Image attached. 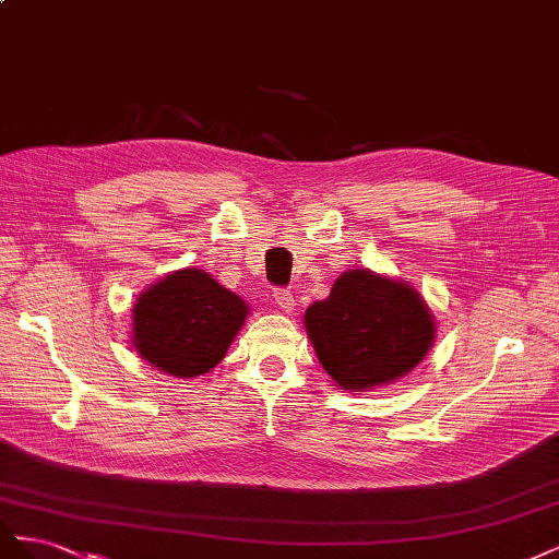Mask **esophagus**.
<instances>
[{
    "label": "esophagus",
    "mask_w": 559,
    "mask_h": 559,
    "mask_svg": "<svg viewBox=\"0 0 559 559\" xmlns=\"http://www.w3.org/2000/svg\"><path fill=\"white\" fill-rule=\"evenodd\" d=\"M273 298H275V302H277V308H280V310H284V312H294V308H296V298H294V294H292V292L277 289V292L273 294Z\"/></svg>",
    "instance_id": "esophagus-1"
}]
</instances>
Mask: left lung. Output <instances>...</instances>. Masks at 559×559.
Here are the masks:
<instances>
[{"label":"left lung","instance_id":"1","mask_svg":"<svg viewBox=\"0 0 559 559\" xmlns=\"http://www.w3.org/2000/svg\"><path fill=\"white\" fill-rule=\"evenodd\" d=\"M319 364L345 392L392 384L425 361L436 319L408 282L354 267L302 317Z\"/></svg>","mask_w":559,"mask_h":559}]
</instances>
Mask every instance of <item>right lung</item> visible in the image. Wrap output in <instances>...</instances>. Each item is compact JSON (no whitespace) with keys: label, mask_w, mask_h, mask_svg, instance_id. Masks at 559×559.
Listing matches in <instances>:
<instances>
[{"label":"right lung","mask_w":559,"mask_h":559,"mask_svg":"<svg viewBox=\"0 0 559 559\" xmlns=\"http://www.w3.org/2000/svg\"><path fill=\"white\" fill-rule=\"evenodd\" d=\"M249 306L200 267H181L132 306V347L160 373L205 376L226 357Z\"/></svg>","instance_id":"1"}]
</instances>
